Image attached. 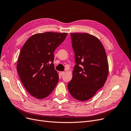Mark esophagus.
<instances>
[{"label":"esophagus","mask_w":131,"mask_h":131,"mask_svg":"<svg viewBox=\"0 0 131 131\" xmlns=\"http://www.w3.org/2000/svg\"><path fill=\"white\" fill-rule=\"evenodd\" d=\"M64 73H65V72H60V74H61V75H64Z\"/></svg>","instance_id":"obj_1"}]
</instances>
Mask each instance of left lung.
Here are the masks:
<instances>
[{"label":"left lung","instance_id":"8db88e82","mask_svg":"<svg viewBox=\"0 0 131 131\" xmlns=\"http://www.w3.org/2000/svg\"><path fill=\"white\" fill-rule=\"evenodd\" d=\"M76 65L68 89L73 97L87 101L103 87L109 65L105 49L96 37L87 33H71Z\"/></svg>","mask_w":131,"mask_h":131}]
</instances>
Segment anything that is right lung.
<instances>
[{
    "label": "right lung",
    "mask_w": 131,
    "mask_h": 131,
    "mask_svg": "<svg viewBox=\"0 0 131 131\" xmlns=\"http://www.w3.org/2000/svg\"><path fill=\"white\" fill-rule=\"evenodd\" d=\"M67 33L36 34L27 39L19 56L16 69L24 86L30 95L42 99L52 93L59 80L53 52Z\"/></svg>",
    "instance_id": "1"
}]
</instances>
